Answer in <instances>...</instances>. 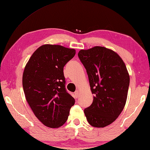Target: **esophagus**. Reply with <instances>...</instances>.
Masks as SVG:
<instances>
[{
	"label": "esophagus",
	"mask_w": 150,
	"mask_h": 150,
	"mask_svg": "<svg viewBox=\"0 0 150 150\" xmlns=\"http://www.w3.org/2000/svg\"><path fill=\"white\" fill-rule=\"evenodd\" d=\"M79 91H76V92L74 93V96H75L76 98H78L79 97Z\"/></svg>",
	"instance_id": "34e87169"
}]
</instances>
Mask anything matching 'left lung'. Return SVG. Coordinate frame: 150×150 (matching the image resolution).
Masks as SVG:
<instances>
[{
	"instance_id": "8db88e82",
	"label": "left lung",
	"mask_w": 150,
	"mask_h": 150,
	"mask_svg": "<svg viewBox=\"0 0 150 150\" xmlns=\"http://www.w3.org/2000/svg\"><path fill=\"white\" fill-rule=\"evenodd\" d=\"M78 56L88 75L93 102L84 110L90 125L104 127L112 123L126 105L129 76L123 60L112 50L94 47Z\"/></svg>"
}]
</instances>
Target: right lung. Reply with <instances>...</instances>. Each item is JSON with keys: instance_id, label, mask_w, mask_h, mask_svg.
<instances>
[{"instance_id": "add662e5", "label": "right lung", "mask_w": 150, "mask_h": 150, "mask_svg": "<svg viewBox=\"0 0 150 150\" xmlns=\"http://www.w3.org/2000/svg\"><path fill=\"white\" fill-rule=\"evenodd\" d=\"M75 54L72 48L44 45L33 52L24 68L26 99L35 117L48 127L63 126L75 103L66 90L63 74L64 66Z\"/></svg>"}]
</instances>
